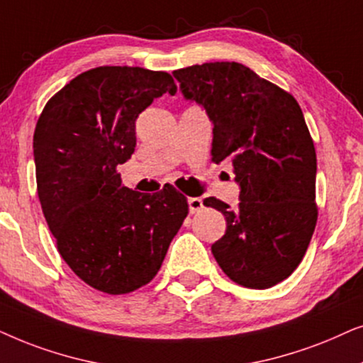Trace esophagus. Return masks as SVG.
<instances>
[{
    "instance_id": "1",
    "label": "esophagus",
    "mask_w": 363,
    "mask_h": 363,
    "mask_svg": "<svg viewBox=\"0 0 363 363\" xmlns=\"http://www.w3.org/2000/svg\"><path fill=\"white\" fill-rule=\"evenodd\" d=\"M187 204H189V212H191V214H196V212H199L202 207H204L201 197H189Z\"/></svg>"
}]
</instances>
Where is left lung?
<instances>
[{
  "label": "left lung",
  "mask_w": 363,
  "mask_h": 363,
  "mask_svg": "<svg viewBox=\"0 0 363 363\" xmlns=\"http://www.w3.org/2000/svg\"><path fill=\"white\" fill-rule=\"evenodd\" d=\"M172 74L214 124L212 161L230 159L240 186L235 209L216 197L204 201L227 222L212 254L239 286L272 287L302 262L318 216L317 156L301 106L240 62H204Z\"/></svg>",
  "instance_id": "obj_1"
}]
</instances>
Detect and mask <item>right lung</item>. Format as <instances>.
Returning a JSON list of instances; mask_svg holds the SVG:
<instances>
[{"mask_svg": "<svg viewBox=\"0 0 363 363\" xmlns=\"http://www.w3.org/2000/svg\"><path fill=\"white\" fill-rule=\"evenodd\" d=\"M172 76L131 66L81 72L36 123V186L57 252L96 291L121 296L151 282L189 212L174 187L141 194L121 184L136 147V119L176 94Z\"/></svg>", "mask_w": 363, "mask_h": 363, "instance_id": "obj_1", "label": "right lung"}]
</instances>
